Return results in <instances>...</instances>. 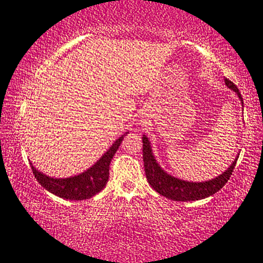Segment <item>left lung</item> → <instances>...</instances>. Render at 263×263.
Masks as SVG:
<instances>
[{"mask_svg": "<svg viewBox=\"0 0 263 263\" xmlns=\"http://www.w3.org/2000/svg\"><path fill=\"white\" fill-rule=\"evenodd\" d=\"M226 86L229 89L234 90L239 96L242 104H243V99L240 94L237 87L234 84L232 81L228 79H224ZM143 142V162H144V169H145V177H147L149 184L155 189L160 195H163L167 199H171L174 201H196L201 199H205V197L214 195L216 192H219L223 185L227 183L230 175L235 167L237 157L233 161L230 167L227 171L223 172L221 175L216 176L215 179L204 181V182H188V181H183L174 177L169 174L165 173L162 168L160 167L159 163L156 162L155 156L153 155L152 145L149 142L148 137L143 135L142 137Z\"/></svg>", "mask_w": 263, "mask_h": 263, "instance_id": "left-lung-1", "label": "left lung"}]
</instances>
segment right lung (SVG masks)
<instances>
[{"label": "right lung", "instance_id": "add662e5", "mask_svg": "<svg viewBox=\"0 0 263 263\" xmlns=\"http://www.w3.org/2000/svg\"><path fill=\"white\" fill-rule=\"evenodd\" d=\"M123 137L124 135L119 137L92 167L76 176L67 177V179H54L39 172L33 163H30L31 171L37 182L56 196L75 201L90 199L106 187L109 179V164L122 142Z\"/></svg>", "mask_w": 263, "mask_h": 263}]
</instances>
